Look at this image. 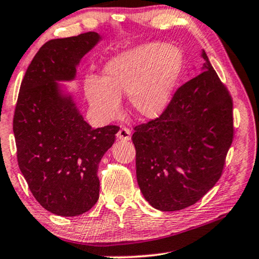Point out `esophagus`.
Returning a JSON list of instances; mask_svg holds the SVG:
<instances>
[{"label":"esophagus","mask_w":259,"mask_h":259,"mask_svg":"<svg viewBox=\"0 0 259 259\" xmlns=\"http://www.w3.org/2000/svg\"><path fill=\"white\" fill-rule=\"evenodd\" d=\"M117 138L119 141H130L131 138V131L128 128H122L117 133Z\"/></svg>","instance_id":"1"}]
</instances>
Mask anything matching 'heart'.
<instances>
[{
    "label": "heart",
    "mask_w": 259,
    "mask_h": 259,
    "mask_svg": "<svg viewBox=\"0 0 259 259\" xmlns=\"http://www.w3.org/2000/svg\"><path fill=\"white\" fill-rule=\"evenodd\" d=\"M183 58L180 49L164 43H145L117 54L104 65V78L92 76L85 95L93 110L112 119L128 95L130 110L140 119L161 116L169 105L180 78Z\"/></svg>",
    "instance_id": "heart-1"
}]
</instances>
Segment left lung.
<instances>
[{
	"label": "left lung",
	"instance_id": "1",
	"mask_svg": "<svg viewBox=\"0 0 259 259\" xmlns=\"http://www.w3.org/2000/svg\"><path fill=\"white\" fill-rule=\"evenodd\" d=\"M201 74L175 93L158 118L135 126L136 176L155 209L198 202L220 180L234 136L232 100L204 50Z\"/></svg>",
	"mask_w": 259,
	"mask_h": 259
}]
</instances>
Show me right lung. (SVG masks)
Returning a JSON list of instances; mask_svg holds the SVG:
<instances>
[{"label": "right lung", "mask_w": 259, "mask_h": 259, "mask_svg": "<svg viewBox=\"0 0 259 259\" xmlns=\"http://www.w3.org/2000/svg\"><path fill=\"white\" fill-rule=\"evenodd\" d=\"M101 39L95 31L50 39L21 83L13 123L17 162L36 201L58 216H78L98 201V164L119 130L93 129L61 84L74 81L82 57Z\"/></svg>", "instance_id": "add662e5"}]
</instances>
